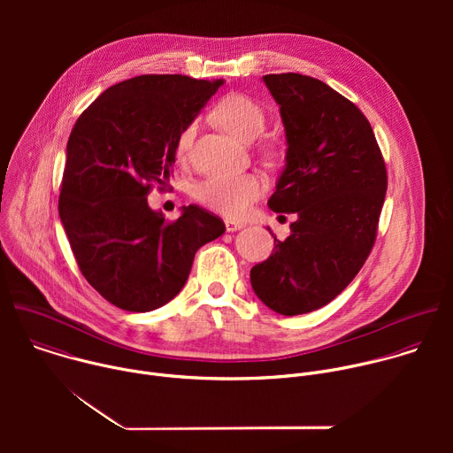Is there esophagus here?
Returning a JSON list of instances; mask_svg holds the SVG:
<instances>
[{
    "mask_svg": "<svg viewBox=\"0 0 453 453\" xmlns=\"http://www.w3.org/2000/svg\"><path fill=\"white\" fill-rule=\"evenodd\" d=\"M243 227H245V224H243V222L231 220V219H227V220H226V229H227L229 233H233V231H240V229H243Z\"/></svg>",
    "mask_w": 453,
    "mask_h": 453,
    "instance_id": "obj_1",
    "label": "esophagus"
}]
</instances>
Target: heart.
I'll return each instance as SVG.
<instances>
[{
	"instance_id": "obj_1",
	"label": "heart",
	"mask_w": 453,
	"mask_h": 453,
	"mask_svg": "<svg viewBox=\"0 0 453 453\" xmlns=\"http://www.w3.org/2000/svg\"><path fill=\"white\" fill-rule=\"evenodd\" d=\"M215 119L240 142H252L264 133L267 118L264 109L245 95H229L213 111ZM197 123H189L179 136L177 156L184 159L196 138ZM265 180L256 173L208 177L196 188L197 201L224 217H240L262 197Z\"/></svg>"
}]
</instances>
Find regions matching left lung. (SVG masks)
<instances>
[{
	"label": "left lung",
	"mask_w": 453,
	"mask_h": 453,
	"mask_svg": "<svg viewBox=\"0 0 453 453\" xmlns=\"http://www.w3.org/2000/svg\"><path fill=\"white\" fill-rule=\"evenodd\" d=\"M264 82L280 105L288 145L269 208L297 220L250 269V285L271 310L301 315L334 301L365 264L387 170L371 123L346 96L299 73L265 75Z\"/></svg>",
	"instance_id": "left-lung-1"
}]
</instances>
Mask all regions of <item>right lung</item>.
<instances>
[{
    "mask_svg": "<svg viewBox=\"0 0 453 453\" xmlns=\"http://www.w3.org/2000/svg\"><path fill=\"white\" fill-rule=\"evenodd\" d=\"M222 84L140 75L105 89L73 127L58 215L81 273L121 310L150 311L173 299L197 249L226 231L197 204L168 222L147 203L172 175L180 133Z\"/></svg>",
    "mask_w": 453,
    "mask_h": 453,
    "instance_id": "add662e5",
    "label": "right lung"
}]
</instances>
